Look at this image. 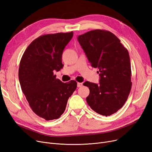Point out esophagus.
Listing matches in <instances>:
<instances>
[{
	"label": "esophagus",
	"instance_id": "esophagus-1",
	"mask_svg": "<svg viewBox=\"0 0 152 152\" xmlns=\"http://www.w3.org/2000/svg\"><path fill=\"white\" fill-rule=\"evenodd\" d=\"M77 86L78 88H80V87H81L83 86V83H77Z\"/></svg>",
	"mask_w": 152,
	"mask_h": 152
}]
</instances>
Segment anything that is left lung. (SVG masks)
<instances>
[{
    "label": "left lung",
    "mask_w": 152,
    "mask_h": 152,
    "mask_svg": "<svg viewBox=\"0 0 152 152\" xmlns=\"http://www.w3.org/2000/svg\"><path fill=\"white\" fill-rule=\"evenodd\" d=\"M78 42L92 67H98L99 85L86 81L88 104L97 113L110 116L124 105L130 93L131 64L126 48L113 33L90 31L78 36Z\"/></svg>",
    "instance_id": "1"
}]
</instances>
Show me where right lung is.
Here are the masks:
<instances>
[{"instance_id":"obj_1","label":"right lung","mask_w":152,"mask_h":152,"mask_svg":"<svg viewBox=\"0 0 152 152\" xmlns=\"http://www.w3.org/2000/svg\"><path fill=\"white\" fill-rule=\"evenodd\" d=\"M73 32L44 34L34 39L22 56L19 79L22 91L32 110L47 121L58 119L77 83H63L54 75L64 66L62 54Z\"/></svg>"}]
</instances>
